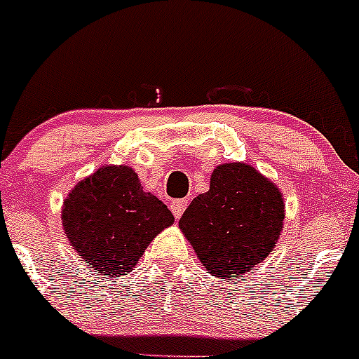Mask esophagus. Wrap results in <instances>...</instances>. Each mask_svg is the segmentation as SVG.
Instances as JSON below:
<instances>
[{
	"label": "esophagus",
	"mask_w": 359,
	"mask_h": 359,
	"mask_svg": "<svg viewBox=\"0 0 359 359\" xmlns=\"http://www.w3.org/2000/svg\"><path fill=\"white\" fill-rule=\"evenodd\" d=\"M184 209H187V201H175L171 204V210H172V214H175L176 219H180V217L183 216Z\"/></svg>",
	"instance_id": "esophagus-1"
}]
</instances>
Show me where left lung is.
<instances>
[{
	"label": "left lung",
	"instance_id": "left-lung-1",
	"mask_svg": "<svg viewBox=\"0 0 359 359\" xmlns=\"http://www.w3.org/2000/svg\"><path fill=\"white\" fill-rule=\"evenodd\" d=\"M283 219L278 187L250 164L228 162L214 169L209 190L184 210L180 230L210 275L231 278L269 256Z\"/></svg>",
	"mask_w": 359,
	"mask_h": 359
}]
</instances>
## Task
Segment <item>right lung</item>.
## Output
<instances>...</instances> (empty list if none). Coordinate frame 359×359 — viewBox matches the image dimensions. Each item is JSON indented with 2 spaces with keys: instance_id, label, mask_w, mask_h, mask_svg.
Masks as SVG:
<instances>
[{
  "instance_id": "add662e5",
  "label": "right lung",
  "mask_w": 359,
  "mask_h": 359,
  "mask_svg": "<svg viewBox=\"0 0 359 359\" xmlns=\"http://www.w3.org/2000/svg\"><path fill=\"white\" fill-rule=\"evenodd\" d=\"M175 216L143 190L129 165H102L70 190L62 205V226L70 245L105 276L133 271L150 242Z\"/></svg>"
}]
</instances>
